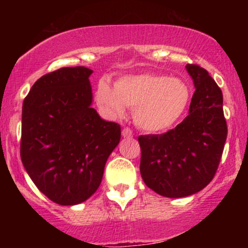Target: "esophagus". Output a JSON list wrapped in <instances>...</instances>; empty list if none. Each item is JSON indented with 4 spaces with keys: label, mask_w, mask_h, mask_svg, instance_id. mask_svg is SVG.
Wrapping results in <instances>:
<instances>
[{
    "label": "esophagus",
    "mask_w": 248,
    "mask_h": 248,
    "mask_svg": "<svg viewBox=\"0 0 248 248\" xmlns=\"http://www.w3.org/2000/svg\"><path fill=\"white\" fill-rule=\"evenodd\" d=\"M122 137H124V138H132V137H133V132H132V129L128 128V127H124V128L122 129Z\"/></svg>",
    "instance_id": "obj_1"
}]
</instances>
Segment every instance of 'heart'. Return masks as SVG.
<instances>
[{
	"instance_id": "1",
	"label": "heart",
	"mask_w": 248,
	"mask_h": 248,
	"mask_svg": "<svg viewBox=\"0 0 248 248\" xmlns=\"http://www.w3.org/2000/svg\"><path fill=\"white\" fill-rule=\"evenodd\" d=\"M189 99L191 90L186 81L157 73L122 77L115 87L102 79L94 90V101L104 114L121 116L128 107L134 109L136 124L147 132L171 127L186 111Z\"/></svg>"
}]
</instances>
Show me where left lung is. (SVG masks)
I'll return each instance as SVG.
<instances>
[{
  "instance_id": "obj_1",
  "label": "left lung",
  "mask_w": 248,
  "mask_h": 248,
  "mask_svg": "<svg viewBox=\"0 0 248 248\" xmlns=\"http://www.w3.org/2000/svg\"><path fill=\"white\" fill-rule=\"evenodd\" d=\"M186 69L196 86L188 115L166 133L138 138L142 180L168 198L191 196L210 184L228 133L218 85L198 64H187Z\"/></svg>"
}]
</instances>
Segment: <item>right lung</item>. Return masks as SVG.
Instances as JSON below:
<instances>
[{
	"label": "right lung",
	"instance_id": "1",
	"mask_svg": "<svg viewBox=\"0 0 248 248\" xmlns=\"http://www.w3.org/2000/svg\"><path fill=\"white\" fill-rule=\"evenodd\" d=\"M86 67H64L39 78L22 104L20 156L37 188L60 205L89 199L121 138L116 122L91 108Z\"/></svg>",
	"mask_w": 248,
	"mask_h": 248
}]
</instances>
